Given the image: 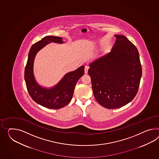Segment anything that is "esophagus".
<instances>
[{"mask_svg": "<svg viewBox=\"0 0 159 159\" xmlns=\"http://www.w3.org/2000/svg\"><path fill=\"white\" fill-rule=\"evenodd\" d=\"M89 67L88 66H86L85 67V73H88V70H89Z\"/></svg>", "mask_w": 159, "mask_h": 159, "instance_id": "1", "label": "esophagus"}]
</instances>
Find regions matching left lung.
Masks as SVG:
<instances>
[{"label": "left lung", "instance_id": "left-lung-1", "mask_svg": "<svg viewBox=\"0 0 159 159\" xmlns=\"http://www.w3.org/2000/svg\"><path fill=\"white\" fill-rule=\"evenodd\" d=\"M116 40L110 53L90 64L94 96L102 106L118 108L131 102L138 92L142 67L139 51L126 37Z\"/></svg>", "mask_w": 159, "mask_h": 159}]
</instances>
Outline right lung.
<instances>
[{
	"label": "right lung",
	"mask_w": 159,
	"mask_h": 159,
	"mask_svg": "<svg viewBox=\"0 0 159 159\" xmlns=\"http://www.w3.org/2000/svg\"><path fill=\"white\" fill-rule=\"evenodd\" d=\"M51 42L62 44V38L46 36L34 43L29 52L25 69V80L29 94L37 104L50 109H60L67 105L73 98L75 86L84 74L85 67L82 66L73 71L66 74L57 85L47 89L37 84L33 75V62L39 51Z\"/></svg>",
	"instance_id": "obj_1"
}]
</instances>
